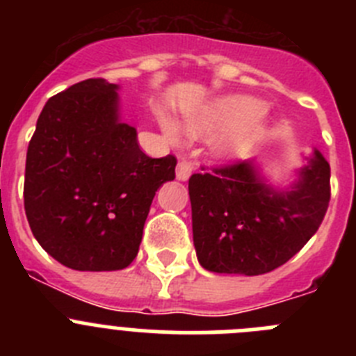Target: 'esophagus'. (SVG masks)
Masks as SVG:
<instances>
[{"label": "esophagus", "mask_w": 356, "mask_h": 356, "mask_svg": "<svg viewBox=\"0 0 356 356\" xmlns=\"http://www.w3.org/2000/svg\"><path fill=\"white\" fill-rule=\"evenodd\" d=\"M194 171V165L188 160H180L178 162V165H176V178L181 181H187L188 178H191V175H193Z\"/></svg>", "instance_id": "1"}]
</instances>
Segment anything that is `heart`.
Wrapping results in <instances>:
<instances>
[{
  "instance_id": "heart-1",
  "label": "heart",
  "mask_w": 356,
  "mask_h": 356,
  "mask_svg": "<svg viewBox=\"0 0 356 356\" xmlns=\"http://www.w3.org/2000/svg\"><path fill=\"white\" fill-rule=\"evenodd\" d=\"M160 122L172 143L180 140V128L172 119L162 115ZM262 127V105L250 96L222 97L185 119V131L193 137H209L226 131L216 144L217 153L225 156L235 155L253 143Z\"/></svg>"
}]
</instances>
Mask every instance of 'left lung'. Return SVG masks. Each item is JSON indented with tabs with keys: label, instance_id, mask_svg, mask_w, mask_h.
I'll return each mask as SVG.
<instances>
[{
	"label": "left lung",
	"instance_id": "1",
	"mask_svg": "<svg viewBox=\"0 0 356 356\" xmlns=\"http://www.w3.org/2000/svg\"><path fill=\"white\" fill-rule=\"evenodd\" d=\"M188 180L197 260L207 271L257 276L284 266L310 241L330 203V163L312 159L289 188H275L253 160Z\"/></svg>",
	"mask_w": 356,
	"mask_h": 356
}]
</instances>
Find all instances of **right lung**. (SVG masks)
Returning <instances> with one entry per match:
<instances>
[{
    "label": "right lung",
    "instance_id": "obj_1",
    "mask_svg": "<svg viewBox=\"0 0 356 356\" xmlns=\"http://www.w3.org/2000/svg\"><path fill=\"white\" fill-rule=\"evenodd\" d=\"M119 85L89 78L49 97L28 144L24 210L42 250L69 269L118 271L139 253L172 155L151 159L119 115Z\"/></svg>",
    "mask_w": 356,
    "mask_h": 356
}]
</instances>
